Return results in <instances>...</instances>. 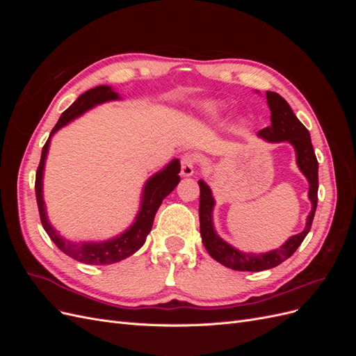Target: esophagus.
<instances>
[{
  "label": "esophagus",
  "mask_w": 356,
  "mask_h": 356,
  "mask_svg": "<svg viewBox=\"0 0 356 356\" xmlns=\"http://www.w3.org/2000/svg\"><path fill=\"white\" fill-rule=\"evenodd\" d=\"M196 156L195 154H184L181 157V175L182 177H191L195 174V166H196Z\"/></svg>",
  "instance_id": "34e87169"
}]
</instances>
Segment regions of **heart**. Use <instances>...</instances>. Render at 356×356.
<instances>
[{"instance_id": "b5f03b06", "label": "heart", "mask_w": 356, "mask_h": 356, "mask_svg": "<svg viewBox=\"0 0 356 356\" xmlns=\"http://www.w3.org/2000/svg\"><path fill=\"white\" fill-rule=\"evenodd\" d=\"M200 110L207 114V115H211V117H215V115H218L220 114V105L217 104V102H213V101H207V102H202V105H200Z\"/></svg>"}]
</instances>
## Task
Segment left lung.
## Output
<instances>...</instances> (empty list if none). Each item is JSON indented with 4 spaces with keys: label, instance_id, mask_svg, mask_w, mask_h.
I'll use <instances>...</instances> for the list:
<instances>
[{
    "label": "left lung",
    "instance_id": "obj_1",
    "mask_svg": "<svg viewBox=\"0 0 356 356\" xmlns=\"http://www.w3.org/2000/svg\"><path fill=\"white\" fill-rule=\"evenodd\" d=\"M268 108L272 111V124L261 129L258 136L268 143H289L294 147L297 154V165L309 181V199L312 202V211L306 221L305 230L291 236V238L275 251L266 254H245L236 250L232 245L222 241L215 233L212 224L213 197L207 182L199 179L200 199H199V220L202 242L209 255L222 266L241 272H261L284 263L296 252L297 248L305 241L314 222L316 204H318V160L310 141V134L305 124L291 110L289 104L276 92H266Z\"/></svg>",
    "mask_w": 356,
    "mask_h": 356
}]
</instances>
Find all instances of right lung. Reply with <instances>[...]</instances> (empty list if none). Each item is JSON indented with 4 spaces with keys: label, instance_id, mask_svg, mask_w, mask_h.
Returning a JSON list of instances; mask_svg holds the SVG:
<instances>
[{
    "label": "right lung",
    "instance_id": "right-lung-1",
    "mask_svg": "<svg viewBox=\"0 0 356 356\" xmlns=\"http://www.w3.org/2000/svg\"><path fill=\"white\" fill-rule=\"evenodd\" d=\"M120 99L118 95L110 88V86H98L88 92H84L80 98L75 101L68 110L62 113L56 126L47 139V143L42 147L40 165L35 175V196L41 224L50 239L55 242L62 252H65L74 260H77L84 264H113L117 261H122L124 258L135 254L139 248H141L147 239L148 233L152 232L153 221L156 217V212L160 208L161 202L174 190L179 182V170L181 165L179 160L174 159L170 163L163 169L154 174L149 178L143 191V200H141V209H139L134 224L129 227L124 233L117 236L114 239L105 241V242H84V243H74L67 239H63L59 233L51 227V224L47 220L44 199H42V172H44V161L47 157L50 138L60 127L68 124L74 118H77L83 113L93 108L95 105H99L106 101Z\"/></svg>",
    "mask_w": 356,
    "mask_h": 356
}]
</instances>
